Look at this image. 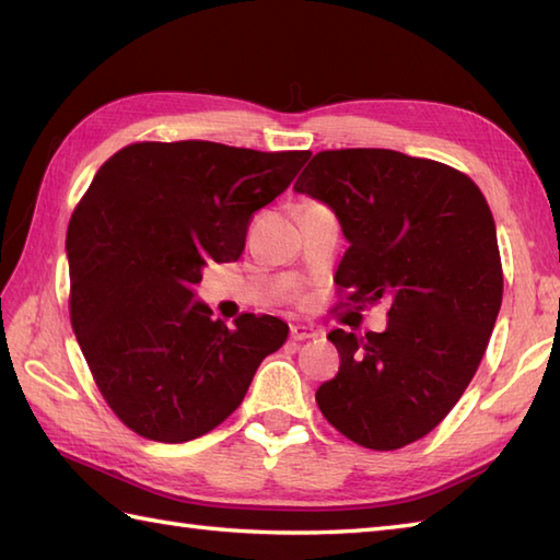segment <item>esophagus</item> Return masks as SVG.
Returning <instances> with one entry per match:
<instances>
[{"mask_svg": "<svg viewBox=\"0 0 560 560\" xmlns=\"http://www.w3.org/2000/svg\"><path fill=\"white\" fill-rule=\"evenodd\" d=\"M317 329L307 327V325H291V339L293 341H307V339H317Z\"/></svg>", "mask_w": 560, "mask_h": 560, "instance_id": "obj_1", "label": "esophagus"}]
</instances>
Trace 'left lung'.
I'll return each instance as SVG.
<instances>
[{
	"instance_id": "8db88e82",
	"label": "left lung",
	"mask_w": 560,
	"mask_h": 560,
	"mask_svg": "<svg viewBox=\"0 0 560 560\" xmlns=\"http://www.w3.org/2000/svg\"><path fill=\"white\" fill-rule=\"evenodd\" d=\"M293 189L335 211L349 241L337 287L361 307L389 303L385 331H329L341 365L317 407L363 447L409 445L455 407L489 347L503 301L491 209L464 173L392 149L315 153Z\"/></svg>"
}]
</instances>
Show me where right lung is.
I'll use <instances>...</instances> for the list:
<instances>
[{
	"label": "right lung",
	"instance_id": "add662e5",
	"mask_svg": "<svg viewBox=\"0 0 560 560\" xmlns=\"http://www.w3.org/2000/svg\"><path fill=\"white\" fill-rule=\"evenodd\" d=\"M311 151L144 141L101 165L67 231L71 327L110 409L135 433L187 443L241 407L289 325L211 319L197 283L233 261L249 217L287 189Z\"/></svg>",
	"mask_w": 560,
	"mask_h": 560
}]
</instances>
